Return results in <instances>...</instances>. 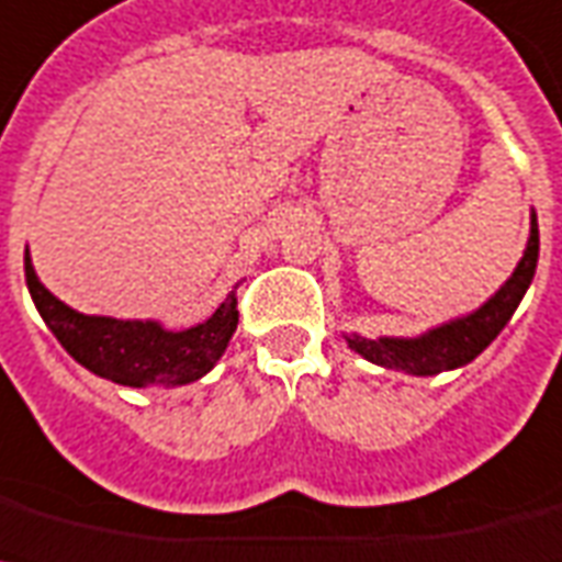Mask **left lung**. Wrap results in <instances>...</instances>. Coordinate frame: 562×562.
<instances>
[{
    "label": "left lung",
    "instance_id": "left-lung-1",
    "mask_svg": "<svg viewBox=\"0 0 562 562\" xmlns=\"http://www.w3.org/2000/svg\"><path fill=\"white\" fill-rule=\"evenodd\" d=\"M537 258H540V228H537V214L531 211V235H528V244H525L522 260L516 263L508 281L482 307L467 313V316L450 318V322H443V325L432 327V330H426L420 336L366 339L359 334H345V342L359 357H366L368 362L394 368V371H403V374L412 376H432L467 366L510 322L514 310L522 302L525 290L531 286L533 272H537Z\"/></svg>",
    "mask_w": 562,
    "mask_h": 562
}]
</instances>
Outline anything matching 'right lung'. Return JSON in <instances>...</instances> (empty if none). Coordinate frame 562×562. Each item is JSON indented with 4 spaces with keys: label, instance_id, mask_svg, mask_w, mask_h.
I'll use <instances>...</instances> for the list:
<instances>
[{
    "label": "right lung",
    "instance_id": "1",
    "mask_svg": "<svg viewBox=\"0 0 562 562\" xmlns=\"http://www.w3.org/2000/svg\"><path fill=\"white\" fill-rule=\"evenodd\" d=\"M25 284L40 316L75 362L92 374L133 389L150 385H188L205 376L226 353L237 330V295H226L205 322L188 330H165L159 322L142 318L87 316L63 304L40 284L25 249Z\"/></svg>",
    "mask_w": 562,
    "mask_h": 562
}]
</instances>
